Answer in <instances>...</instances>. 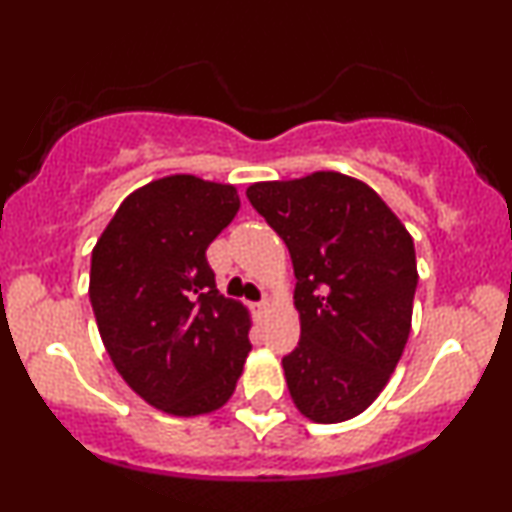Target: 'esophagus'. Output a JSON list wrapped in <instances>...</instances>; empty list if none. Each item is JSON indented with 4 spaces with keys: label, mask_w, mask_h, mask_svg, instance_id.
I'll return each mask as SVG.
<instances>
[{
    "label": "esophagus",
    "mask_w": 512,
    "mask_h": 512,
    "mask_svg": "<svg viewBox=\"0 0 512 512\" xmlns=\"http://www.w3.org/2000/svg\"><path fill=\"white\" fill-rule=\"evenodd\" d=\"M267 308H269V303L267 301H257V303H252L250 305V310L255 315H262V313H267Z\"/></svg>",
    "instance_id": "obj_1"
}]
</instances>
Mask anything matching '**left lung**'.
Returning a JSON list of instances; mask_svg holds the SVG:
<instances>
[{"mask_svg": "<svg viewBox=\"0 0 512 512\" xmlns=\"http://www.w3.org/2000/svg\"><path fill=\"white\" fill-rule=\"evenodd\" d=\"M296 274L301 342L281 358L291 399L317 424L354 419L383 392L411 327L414 240L366 182L342 173L245 192Z\"/></svg>", "mask_w": 512, "mask_h": 512, "instance_id": "1", "label": "left lung"}]
</instances>
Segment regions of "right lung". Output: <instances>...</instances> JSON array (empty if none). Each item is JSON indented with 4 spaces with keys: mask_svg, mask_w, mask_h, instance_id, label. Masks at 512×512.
I'll list each match as a JSON object with an SVG mask.
<instances>
[{
    "mask_svg": "<svg viewBox=\"0 0 512 512\" xmlns=\"http://www.w3.org/2000/svg\"><path fill=\"white\" fill-rule=\"evenodd\" d=\"M238 209L233 185L170 175L132 192L93 248L88 298L105 349L168 414L223 407L252 349L248 310L221 296L207 262Z\"/></svg>",
    "mask_w": 512,
    "mask_h": 512,
    "instance_id": "add662e5",
    "label": "right lung"
}]
</instances>
